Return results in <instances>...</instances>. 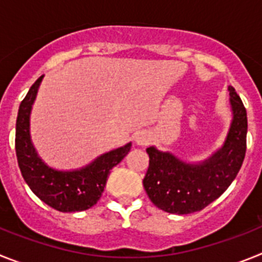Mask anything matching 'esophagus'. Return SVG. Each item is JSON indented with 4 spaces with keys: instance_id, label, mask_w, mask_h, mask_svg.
<instances>
[{
    "instance_id": "1",
    "label": "esophagus",
    "mask_w": 262,
    "mask_h": 262,
    "mask_svg": "<svg viewBox=\"0 0 262 262\" xmlns=\"http://www.w3.org/2000/svg\"><path fill=\"white\" fill-rule=\"evenodd\" d=\"M149 135L145 131H139L135 134V143L138 145H147L149 143Z\"/></svg>"
}]
</instances>
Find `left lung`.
Returning <instances> with one entry per match:
<instances>
[{"instance_id":"obj_1","label":"left lung","mask_w":262,"mask_h":262,"mask_svg":"<svg viewBox=\"0 0 262 262\" xmlns=\"http://www.w3.org/2000/svg\"><path fill=\"white\" fill-rule=\"evenodd\" d=\"M232 123L223 147L200 164H189L169 152L147 148L149 166L143 185L149 200L163 211L191 214L214 202L239 173L247 151V110L228 86Z\"/></svg>"}]
</instances>
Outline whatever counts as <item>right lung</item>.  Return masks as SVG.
Wrapping results in <instances>:
<instances>
[{
	"label": "right lung",
	"mask_w": 262,
	"mask_h": 262,
	"mask_svg": "<svg viewBox=\"0 0 262 262\" xmlns=\"http://www.w3.org/2000/svg\"><path fill=\"white\" fill-rule=\"evenodd\" d=\"M43 76L32 84L19 105L15 126V152L22 177L38 196L61 212L84 211L96 205L103 193L110 170L124 159L131 143L101 155L85 168L71 172L52 169L38 156L30 138V114Z\"/></svg>",
	"instance_id": "add662e5"
}]
</instances>
